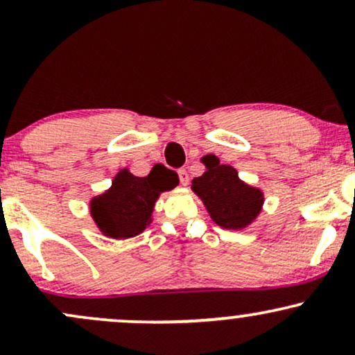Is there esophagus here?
<instances>
[{
  "label": "esophagus",
  "instance_id": "obj_1",
  "mask_svg": "<svg viewBox=\"0 0 355 355\" xmlns=\"http://www.w3.org/2000/svg\"><path fill=\"white\" fill-rule=\"evenodd\" d=\"M178 177H180L182 185H189L190 177H189V172H187L185 168H180V170H178Z\"/></svg>",
  "mask_w": 355,
  "mask_h": 355
}]
</instances>
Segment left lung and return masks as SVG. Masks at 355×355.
<instances>
[{
	"mask_svg": "<svg viewBox=\"0 0 355 355\" xmlns=\"http://www.w3.org/2000/svg\"><path fill=\"white\" fill-rule=\"evenodd\" d=\"M202 162L207 170L191 180V190L200 197L217 225L229 230L245 229L262 210V190L240 180L237 170L220 164L215 155H207Z\"/></svg>",
	"mask_w": 355,
	"mask_h": 355,
	"instance_id": "1",
	"label": "left lung"
}]
</instances>
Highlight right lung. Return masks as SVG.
Listing matches in <instances>:
<instances>
[{"instance_id":"add662e5","label":"right lung","mask_w":355,"mask_h":355,"mask_svg":"<svg viewBox=\"0 0 355 355\" xmlns=\"http://www.w3.org/2000/svg\"><path fill=\"white\" fill-rule=\"evenodd\" d=\"M178 185V177L168 168H152L146 177L120 170L105 193L93 197L89 211L96 227L107 237L130 239L152 223V214L162 191Z\"/></svg>"}]
</instances>
